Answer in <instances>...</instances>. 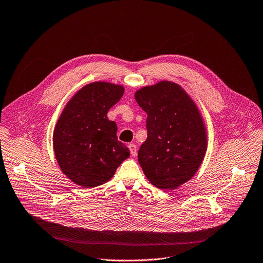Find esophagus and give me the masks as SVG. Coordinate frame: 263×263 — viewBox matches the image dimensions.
I'll list each match as a JSON object with an SVG mask.
<instances>
[{
  "label": "esophagus",
  "mask_w": 263,
  "mask_h": 263,
  "mask_svg": "<svg viewBox=\"0 0 263 263\" xmlns=\"http://www.w3.org/2000/svg\"><path fill=\"white\" fill-rule=\"evenodd\" d=\"M129 149H130V153L132 156H136L137 153V147L134 143H129Z\"/></svg>",
  "instance_id": "obj_1"
}]
</instances>
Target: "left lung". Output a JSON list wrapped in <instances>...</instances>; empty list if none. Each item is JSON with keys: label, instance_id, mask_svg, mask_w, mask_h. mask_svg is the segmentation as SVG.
<instances>
[{"label": "left lung", "instance_id": "obj_1", "mask_svg": "<svg viewBox=\"0 0 263 263\" xmlns=\"http://www.w3.org/2000/svg\"><path fill=\"white\" fill-rule=\"evenodd\" d=\"M146 112V140L138 162L154 186L173 191L198 172L207 151L204 121L193 99L177 83L160 81L135 92Z\"/></svg>", "mask_w": 263, "mask_h": 263}]
</instances>
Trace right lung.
I'll list each match as a JSON object with an SVG mask.
<instances>
[{"instance_id":"right-lung-1","label":"right lung","mask_w":263,"mask_h":263,"mask_svg":"<svg viewBox=\"0 0 263 263\" xmlns=\"http://www.w3.org/2000/svg\"><path fill=\"white\" fill-rule=\"evenodd\" d=\"M122 85L92 82L67 102L53 133V147L62 173L84 189L102 185L130 156L118 140V127L108 110L124 95Z\"/></svg>"}]
</instances>
